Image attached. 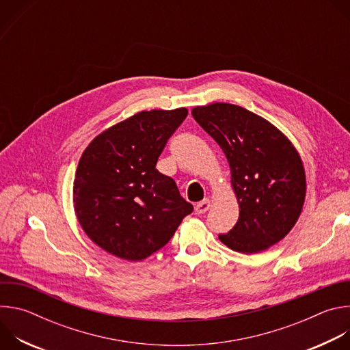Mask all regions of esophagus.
Wrapping results in <instances>:
<instances>
[{
	"label": "esophagus",
	"mask_w": 350,
	"mask_h": 350,
	"mask_svg": "<svg viewBox=\"0 0 350 350\" xmlns=\"http://www.w3.org/2000/svg\"><path fill=\"white\" fill-rule=\"evenodd\" d=\"M209 209H211V201H209V199H204L202 202H198V204L195 205V212H196L198 215H204V213H206Z\"/></svg>",
	"instance_id": "34e87169"
}]
</instances>
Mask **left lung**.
<instances>
[{
	"label": "left lung",
	"instance_id": "8db88e82",
	"mask_svg": "<svg viewBox=\"0 0 350 350\" xmlns=\"http://www.w3.org/2000/svg\"><path fill=\"white\" fill-rule=\"evenodd\" d=\"M193 119L223 149L239 205L237 224L219 239L239 254H258L296 224L306 196L301 155L274 124L242 107L215 103Z\"/></svg>",
	"mask_w": 350,
	"mask_h": 350
}]
</instances>
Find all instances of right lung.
<instances>
[{
	"label": "right lung",
	"instance_id": "1",
	"mask_svg": "<svg viewBox=\"0 0 350 350\" xmlns=\"http://www.w3.org/2000/svg\"><path fill=\"white\" fill-rule=\"evenodd\" d=\"M187 115L185 108L141 111L98 134L84 149L73 206L83 231L108 254L144 260L192 213L174 180L155 167Z\"/></svg>",
	"mask_w": 350,
	"mask_h": 350
}]
</instances>
